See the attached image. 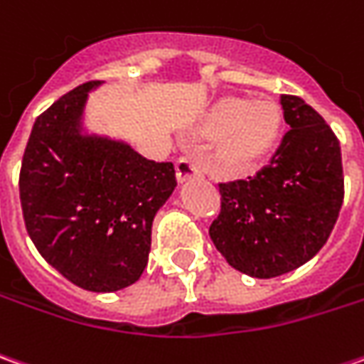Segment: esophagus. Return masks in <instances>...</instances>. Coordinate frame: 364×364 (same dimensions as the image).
I'll return each mask as SVG.
<instances>
[{
	"label": "esophagus",
	"instance_id": "obj_1",
	"mask_svg": "<svg viewBox=\"0 0 364 364\" xmlns=\"http://www.w3.org/2000/svg\"><path fill=\"white\" fill-rule=\"evenodd\" d=\"M175 169H177V181L179 183L189 181V179H193V177H201V167H199V163H195L193 159L189 157L179 159L177 165H175Z\"/></svg>",
	"mask_w": 364,
	"mask_h": 364
}]
</instances>
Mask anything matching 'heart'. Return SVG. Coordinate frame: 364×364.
I'll return each mask as SVG.
<instances>
[{
  "instance_id": "obj_1",
  "label": "heart",
  "mask_w": 364,
  "mask_h": 364,
  "mask_svg": "<svg viewBox=\"0 0 364 364\" xmlns=\"http://www.w3.org/2000/svg\"><path fill=\"white\" fill-rule=\"evenodd\" d=\"M284 131V112L274 100L223 96L205 112L199 132L218 136L211 167L228 177L254 171L276 149Z\"/></svg>"
}]
</instances>
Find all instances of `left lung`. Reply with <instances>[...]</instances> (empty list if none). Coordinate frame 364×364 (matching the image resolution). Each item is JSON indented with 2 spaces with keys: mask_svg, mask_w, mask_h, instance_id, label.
<instances>
[{
  "mask_svg": "<svg viewBox=\"0 0 364 364\" xmlns=\"http://www.w3.org/2000/svg\"><path fill=\"white\" fill-rule=\"evenodd\" d=\"M290 131L268 167L220 183L221 211L209 235L228 264L252 278L300 268L326 244L345 197L341 144L314 108L280 96Z\"/></svg>",
  "mask_w": 364,
  "mask_h": 364,
  "instance_id": "8db88e82",
  "label": "left lung"
}]
</instances>
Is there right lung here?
I'll use <instances>...</instances> for the list:
<instances>
[{"instance_id":"obj_1","label":"right lung","mask_w":364,"mask_h":364,"mask_svg":"<svg viewBox=\"0 0 364 364\" xmlns=\"http://www.w3.org/2000/svg\"><path fill=\"white\" fill-rule=\"evenodd\" d=\"M98 86L82 84L36 119L19 199L33 245L52 268L88 292H117L146 268L153 220L177 179L173 163L88 131L84 110Z\"/></svg>"}]
</instances>
